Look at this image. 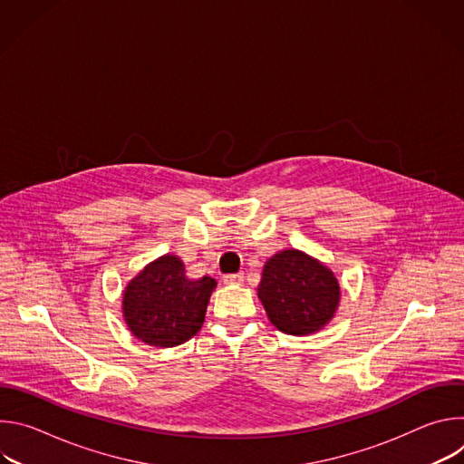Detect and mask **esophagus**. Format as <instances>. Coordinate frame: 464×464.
Masks as SVG:
<instances>
[{
    "label": "esophagus",
    "mask_w": 464,
    "mask_h": 464,
    "mask_svg": "<svg viewBox=\"0 0 464 464\" xmlns=\"http://www.w3.org/2000/svg\"><path fill=\"white\" fill-rule=\"evenodd\" d=\"M224 283H226V285H242V283H244V274L224 276Z\"/></svg>",
    "instance_id": "34e87169"
}]
</instances>
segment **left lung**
<instances>
[{
  "mask_svg": "<svg viewBox=\"0 0 464 464\" xmlns=\"http://www.w3.org/2000/svg\"><path fill=\"white\" fill-rule=\"evenodd\" d=\"M340 295L336 276L299 249L279 251L264 264L258 299L285 334L317 333L334 317Z\"/></svg>",
  "mask_w": 464,
  "mask_h": 464,
  "instance_id": "obj_1",
  "label": "left lung"
}]
</instances>
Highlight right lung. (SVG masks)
Segmentation results:
<instances>
[{
	"instance_id": "add662e5",
	"label": "right lung",
	"mask_w": 464,
	"mask_h": 464,
	"mask_svg": "<svg viewBox=\"0 0 464 464\" xmlns=\"http://www.w3.org/2000/svg\"><path fill=\"white\" fill-rule=\"evenodd\" d=\"M215 288V279H188L179 256L163 255L126 285L122 315L143 343L176 347L202 328Z\"/></svg>"
}]
</instances>
